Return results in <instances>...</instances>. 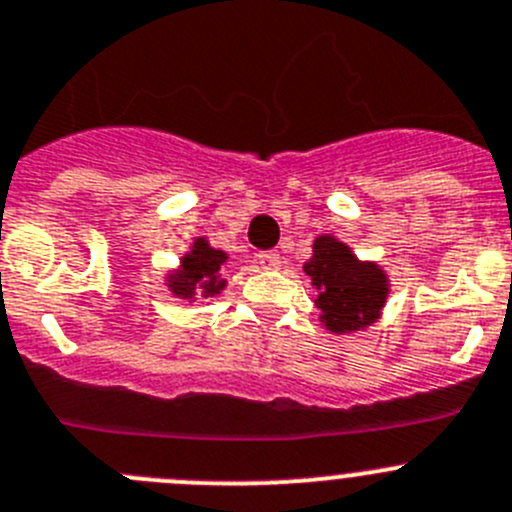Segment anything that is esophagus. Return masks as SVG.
Wrapping results in <instances>:
<instances>
[{"mask_svg":"<svg viewBox=\"0 0 512 512\" xmlns=\"http://www.w3.org/2000/svg\"><path fill=\"white\" fill-rule=\"evenodd\" d=\"M256 261L261 264V269H279L281 266V256L276 251H261Z\"/></svg>","mask_w":512,"mask_h":512,"instance_id":"obj_1","label":"esophagus"}]
</instances>
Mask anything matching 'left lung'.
Returning a JSON list of instances; mask_svg holds the SVG:
<instances>
[{
  "mask_svg": "<svg viewBox=\"0 0 512 512\" xmlns=\"http://www.w3.org/2000/svg\"><path fill=\"white\" fill-rule=\"evenodd\" d=\"M304 274L319 291L314 301L319 321L332 334L359 332L382 316L389 296L387 274L374 261L357 259L339 238L316 236Z\"/></svg>",
  "mask_w": 512,
  "mask_h": 512,
  "instance_id": "left-lung-1",
  "label": "left lung"
}]
</instances>
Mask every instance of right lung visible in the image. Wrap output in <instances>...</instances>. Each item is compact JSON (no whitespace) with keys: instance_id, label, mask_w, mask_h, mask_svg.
Returning <instances> with one entry per match:
<instances>
[{"instance_id":"1","label":"right lung","mask_w":512,"mask_h":512,"mask_svg":"<svg viewBox=\"0 0 512 512\" xmlns=\"http://www.w3.org/2000/svg\"><path fill=\"white\" fill-rule=\"evenodd\" d=\"M228 261L226 251H218L203 236L193 241L191 251L183 253L178 269L168 274V291L183 301L213 299L226 289L221 266Z\"/></svg>"}]
</instances>
